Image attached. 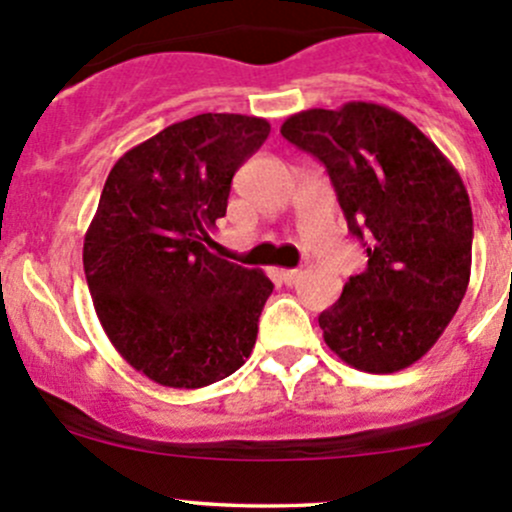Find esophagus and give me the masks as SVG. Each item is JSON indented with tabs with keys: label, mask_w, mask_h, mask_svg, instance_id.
Wrapping results in <instances>:
<instances>
[{
	"label": "esophagus",
	"mask_w": 512,
	"mask_h": 512,
	"mask_svg": "<svg viewBox=\"0 0 512 512\" xmlns=\"http://www.w3.org/2000/svg\"><path fill=\"white\" fill-rule=\"evenodd\" d=\"M299 277H302V270H280V280L285 282V285H294Z\"/></svg>",
	"instance_id": "esophagus-1"
}]
</instances>
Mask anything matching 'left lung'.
I'll list each match as a JSON object with an SVG mask.
<instances>
[{
  "instance_id": "left-lung-1",
  "label": "left lung",
  "mask_w": 512,
  "mask_h": 512,
  "mask_svg": "<svg viewBox=\"0 0 512 512\" xmlns=\"http://www.w3.org/2000/svg\"><path fill=\"white\" fill-rule=\"evenodd\" d=\"M282 136L327 165L366 270L319 314L324 342L349 366L394 374L416 364L458 312L471 280L473 213L453 163L391 108H309Z\"/></svg>"
}]
</instances>
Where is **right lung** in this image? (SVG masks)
<instances>
[{
    "label": "right lung",
    "mask_w": 512,
    "mask_h": 512,
    "mask_svg": "<svg viewBox=\"0 0 512 512\" xmlns=\"http://www.w3.org/2000/svg\"><path fill=\"white\" fill-rule=\"evenodd\" d=\"M270 136L242 113H200L116 160L84 237L96 317L116 352L170 389L245 364L272 294L265 272L210 252L235 170Z\"/></svg>",
    "instance_id": "1"
}]
</instances>
